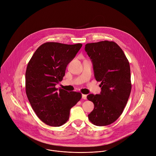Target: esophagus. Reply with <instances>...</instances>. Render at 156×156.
I'll use <instances>...</instances> for the list:
<instances>
[{
	"label": "esophagus",
	"instance_id": "obj_1",
	"mask_svg": "<svg viewBox=\"0 0 156 156\" xmlns=\"http://www.w3.org/2000/svg\"><path fill=\"white\" fill-rule=\"evenodd\" d=\"M82 99H87V95L86 94H82Z\"/></svg>",
	"mask_w": 156,
	"mask_h": 156
}]
</instances>
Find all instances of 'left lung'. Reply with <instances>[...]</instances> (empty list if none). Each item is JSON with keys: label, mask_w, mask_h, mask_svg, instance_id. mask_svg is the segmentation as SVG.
Masks as SVG:
<instances>
[{"label": "left lung", "mask_w": 156, "mask_h": 156, "mask_svg": "<svg viewBox=\"0 0 156 156\" xmlns=\"http://www.w3.org/2000/svg\"><path fill=\"white\" fill-rule=\"evenodd\" d=\"M85 51L91 59L95 79L101 87L100 94L87 96L94 105L88 119L96 126L108 125L121 115L131 93L129 62L113 41L86 44Z\"/></svg>", "instance_id": "1"}]
</instances>
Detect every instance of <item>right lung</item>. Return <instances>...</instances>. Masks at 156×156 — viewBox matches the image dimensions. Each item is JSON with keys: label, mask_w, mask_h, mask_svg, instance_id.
I'll return each mask as SVG.
<instances>
[{"label": "right lung", "mask_w": 156, "mask_h": 156, "mask_svg": "<svg viewBox=\"0 0 156 156\" xmlns=\"http://www.w3.org/2000/svg\"><path fill=\"white\" fill-rule=\"evenodd\" d=\"M81 47L80 43H44L28 63L25 73L27 98L37 117L48 125L60 126L65 123L70 108L81 98L80 93H69L55 87L63 80L66 66Z\"/></svg>", "instance_id": "add662e5"}]
</instances>
